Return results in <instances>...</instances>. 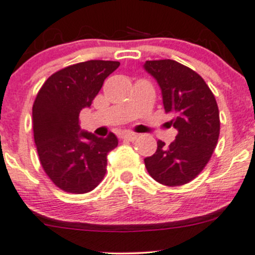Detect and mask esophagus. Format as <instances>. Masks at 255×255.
<instances>
[{
    "instance_id": "esophagus-1",
    "label": "esophagus",
    "mask_w": 255,
    "mask_h": 255,
    "mask_svg": "<svg viewBox=\"0 0 255 255\" xmlns=\"http://www.w3.org/2000/svg\"><path fill=\"white\" fill-rule=\"evenodd\" d=\"M138 135L135 134V133H132V132H127L125 133V134L122 135V139L123 140H129V142H133V140L137 139Z\"/></svg>"
}]
</instances>
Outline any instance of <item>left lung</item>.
<instances>
[{"mask_svg": "<svg viewBox=\"0 0 255 255\" xmlns=\"http://www.w3.org/2000/svg\"><path fill=\"white\" fill-rule=\"evenodd\" d=\"M144 69L158 81L165 112L173 115L175 140L144 159L149 175L165 186L192 181L212 156L220 137V112L215 95L192 69L170 59L148 60Z\"/></svg>", "mask_w": 255, "mask_h": 255, "instance_id": "1", "label": "left lung"}]
</instances>
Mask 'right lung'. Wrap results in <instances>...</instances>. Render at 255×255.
I'll return each instance as SVG.
<instances>
[{
  "label": "right lung",
  "mask_w": 255,
  "mask_h": 255,
  "mask_svg": "<svg viewBox=\"0 0 255 255\" xmlns=\"http://www.w3.org/2000/svg\"><path fill=\"white\" fill-rule=\"evenodd\" d=\"M118 61L89 60L56 71L47 79L33 104V133L38 156L55 186L70 194L92 191L107 170V154L118 139L80 133L79 115L101 90Z\"/></svg>",
  "instance_id": "add662e5"
}]
</instances>
